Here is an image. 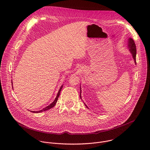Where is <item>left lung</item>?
Segmentation results:
<instances>
[{"label":"left lung","instance_id":"left-lung-1","mask_svg":"<svg viewBox=\"0 0 150 150\" xmlns=\"http://www.w3.org/2000/svg\"><path fill=\"white\" fill-rule=\"evenodd\" d=\"M128 47L129 48V51H131L132 55V57L134 59L135 62L136 63V53H137V51H136V46H135V43L134 41V40L132 38H129L128 39ZM85 106L86 107V105H85ZM88 108V107H87Z\"/></svg>","mask_w":150,"mask_h":150}]
</instances>
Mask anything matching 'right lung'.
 <instances>
[{
    "label": "right lung",
    "mask_w": 150,
    "mask_h": 150,
    "mask_svg": "<svg viewBox=\"0 0 150 150\" xmlns=\"http://www.w3.org/2000/svg\"><path fill=\"white\" fill-rule=\"evenodd\" d=\"M62 87H63V86L62 85L60 89H59V92H58V94H57V96L55 99L54 101L52 103H51V104H50V105H48V106H47L46 107L42 109V110L37 111H32V112H34V113H39V112H43V111H47V110H49V109L52 108V107H54L55 106V105L56 104L57 101H58V98H59V95H60V93H61V91ZM31 112H32V111H31Z\"/></svg>",
    "instance_id": "add662e5"
}]
</instances>
